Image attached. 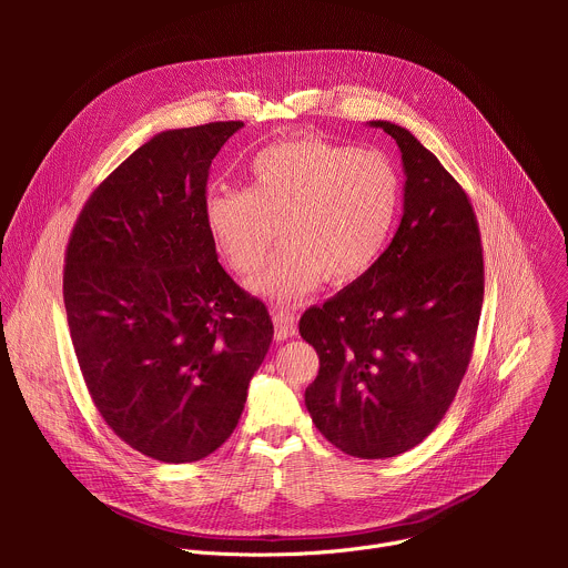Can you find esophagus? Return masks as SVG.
<instances>
[{
  "label": "esophagus",
  "instance_id": "1",
  "mask_svg": "<svg viewBox=\"0 0 568 568\" xmlns=\"http://www.w3.org/2000/svg\"><path fill=\"white\" fill-rule=\"evenodd\" d=\"M272 318H274V328H276V339H290L296 335V314L290 307L274 305Z\"/></svg>",
  "mask_w": 568,
  "mask_h": 568
}]
</instances>
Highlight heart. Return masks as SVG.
Listing matches in <instances>:
<instances>
[{
    "instance_id": "obj_1",
    "label": "heart",
    "mask_w": 568,
    "mask_h": 568,
    "mask_svg": "<svg viewBox=\"0 0 568 568\" xmlns=\"http://www.w3.org/2000/svg\"><path fill=\"white\" fill-rule=\"evenodd\" d=\"M397 206L399 175L384 152L290 136L254 154L247 189L211 191L204 215L220 256L240 276L265 263L281 233L285 245L252 287L296 301L326 276H364L386 247Z\"/></svg>"
}]
</instances>
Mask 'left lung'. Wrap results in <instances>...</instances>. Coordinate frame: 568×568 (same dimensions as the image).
Listing matches in <instances>:
<instances>
[{
  "mask_svg": "<svg viewBox=\"0 0 568 568\" xmlns=\"http://www.w3.org/2000/svg\"><path fill=\"white\" fill-rule=\"evenodd\" d=\"M402 152L404 213L377 263L310 307L298 333L318 355L305 388L316 429L357 458L420 445L445 418L474 353L483 247L471 202L409 130L373 121Z\"/></svg>",
  "mask_w": 568,
  "mask_h": 568,
  "instance_id": "8db88e82",
  "label": "left lung"
}]
</instances>
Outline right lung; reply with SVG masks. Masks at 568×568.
<instances>
[{
    "mask_svg": "<svg viewBox=\"0 0 568 568\" xmlns=\"http://www.w3.org/2000/svg\"><path fill=\"white\" fill-rule=\"evenodd\" d=\"M240 128L152 136L92 191L67 242V323L94 407L161 463L200 460L233 434L274 337L204 215L211 161Z\"/></svg>",
    "mask_w": 568,
    "mask_h": 568,
    "instance_id": "obj_1",
    "label": "right lung"
}]
</instances>
